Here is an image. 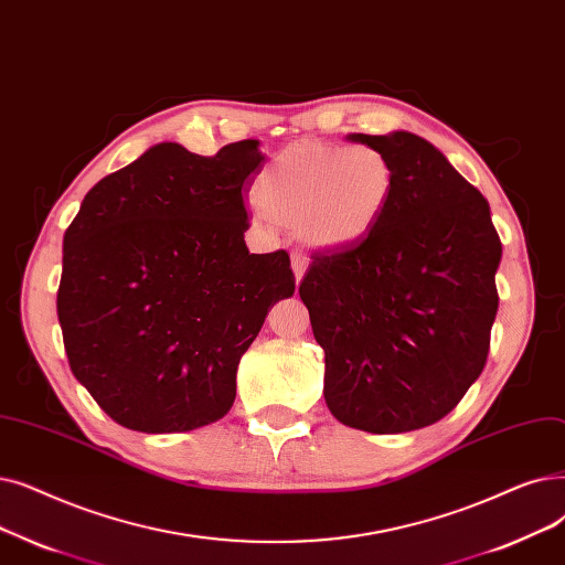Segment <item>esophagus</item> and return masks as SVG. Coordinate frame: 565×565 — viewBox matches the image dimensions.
Returning a JSON list of instances; mask_svg holds the SVG:
<instances>
[{"label":"esophagus","instance_id":"esophagus-1","mask_svg":"<svg viewBox=\"0 0 565 565\" xmlns=\"http://www.w3.org/2000/svg\"><path fill=\"white\" fill-rule=\"evenodd\" d=\"M290 263H292V273H296V281L300 284L305 273H307V265H309V258L302 254V252H292L290 254Z\"/></svg>","mask_w":565,"mask_h":565}]
</instances>
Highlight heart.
Wrapping results in <instances>:
<instances>
[{"instance_id": "b5f03b06", "label": "heart", "mask_w": 565, "mask_h": 565, "mask_svg": "<svg viewBox=\"0 0 565 565\" xmlns=\"http://www.w3.org/2000/svg\"><path fill=\"white\" fill-rule=\"evenodd\" d=\"M395 182V163L379 147L298 140L263 168L256 212L296 226L311 247L343 249L381 224Z\"/></svg>"}]
</instances>
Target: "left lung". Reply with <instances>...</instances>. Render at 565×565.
<instances>
[{
  "mask_svg": "<svg viewBox=\"0 0 565 565\" xmlns=\"http://www.w3.org/2000/svg\"><path fill=\"white\" fill-rule=\"evenodd\" d=\"M395 163V193L362 242L311 254L300 284L343 425L399 434L438 423L482 374L499 309L501 239L484 195L431 142L353 134Z\"/></svg>",
  "mask_w": 565,
  "mask_h": 565,
  "instance_id": "left-lung-1",
  "label": "left lung"
}]
</instances>
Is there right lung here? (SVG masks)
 <instances>
[{
    "instance_id": "right-lung-1",
    "label": "right lung",
    "mask_w": 565,
    "mask_h": 565,
    "mask_svg": "<svg viewBox=\"0 0 565 565\" xmlns=\"http://www.w3.org/2000/svg\"><path fill=\"white\" fill-rule=\"evenodd\" d=\"M263 157L161 142L96 182L64 233L57 316L68 366L134 431L210 425L235 402L239 358L296 275L249 254L244 193Z\"/></svg>"
}]
</instances>
